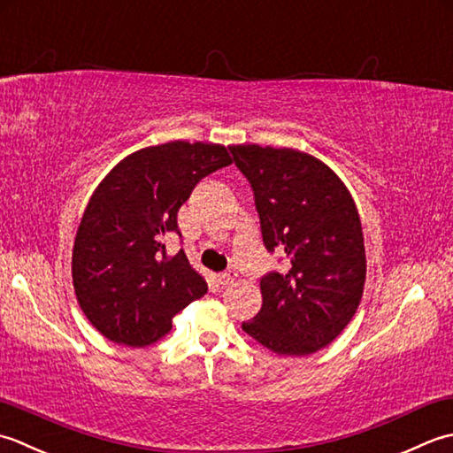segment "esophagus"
Segmentation results:
<instances>
[{
    "instance_id": "34e87169",
    "label": "esophagus",
    "mask_w": 453,
    "mask_h": 453,
    "mask_svg": "<svg viewBox=\"0 0 453 453\" xmlns=\"http://www.w3.org/2000/svg\"><path fill=\"white\" fill-rule=\"evenodd\" d=\"M238 281V273L236 272H233V270H228V272H225V273H219L217 275V283H220L225 288V285H233V283H236Z\"/></svg>"
}]
</instances>
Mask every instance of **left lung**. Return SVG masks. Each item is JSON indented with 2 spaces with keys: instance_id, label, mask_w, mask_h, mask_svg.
I'll list each match as a JSON object with an SVG mask.
<instances>
[{
  "instance_id": "obj_1",
  "label": "left lung",
  "mask_w": 453,
  "mask_h": 453,
  "mask_svg": "<svg viewBox=\"0 0 453 453\" xmlns=\"http://www.w3.org/2000/svg\"><path fill=\"white\" fill-rule=\"evenodd\" d=\"M250 181L262 238L285 257V272L262 278V309L242 322L280 356H309L352 320L364 295L365 246L352 193L307 152L260 144L230 146Z\"/></svg>"
}]
</instances>
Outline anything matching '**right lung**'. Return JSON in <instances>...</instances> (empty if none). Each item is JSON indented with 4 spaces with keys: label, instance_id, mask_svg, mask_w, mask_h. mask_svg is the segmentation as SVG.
Here are the masks:
<instances>
[{
    "label": "right lung",
    "instance_id": "right-lung-1",
    "mask_svg": "<svg viewBox=\"0 0 453 453\" xmlns=\"http://www.w3.org/2000/svg\"><path fill=\"white\" fill-rule=\"evenodd\" d=\"M233 164L223 144L172 141L128 154L111 170L78 226L72 281L80 309L107 340L142 348L207 293V281L164 240L178 233V211L193 188Z\"/></svg>",
    "mask_w": 453,
    "mask_h": 453
}]
</instances>
